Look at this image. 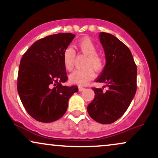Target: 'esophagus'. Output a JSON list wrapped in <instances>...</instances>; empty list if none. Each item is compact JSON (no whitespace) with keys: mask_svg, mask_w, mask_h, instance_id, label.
<instances>
[{"mask_svg":"<svg viewBox=\"0 0 158 158\" xmlns=\"http://www.w3.org/2000/svg\"><path fill=\"white\" fill-rule=\"evenodd\" d=\"M78 89H79V91H83L85 89V88H83V87H82V86H78Z\"/></svg>","mask_w":158,"mask_h":158,"instance_id":"obj_1","label":"esophagus"}]
</instances>
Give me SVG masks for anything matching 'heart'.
I'll list each match as a JSON object with an SVG mask.
<instances>
[{
    "mask_svg": "<svg viewBox=\"0 0 158 158\" xmlns=\"http://www.w3.org/2000/svg\"><path fill=\"white\" fill-rule=\"evenodd\" d=\"M77 47L87 55V58L84 62L85 67L81 69H77L70 75V80L73 83L81 85H86L90 81L94 78L95 70H100L103 67V59L97 54V48L95 44L90 39L85 38L80 40L77 44ZM75 57V50L73 47H67L63 53L64 64L67 70H71L73 68Z\"/></svg>",
    "mask_w": 158,
    "mask_h": 158,
    "instance_id": "1",
    "label": "heart"
}]
</instances>
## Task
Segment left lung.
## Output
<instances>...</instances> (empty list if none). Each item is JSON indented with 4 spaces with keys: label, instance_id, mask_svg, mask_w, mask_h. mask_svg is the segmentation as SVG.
Listing matches in <instances>:
<instances>
[{
    "label": "left lung",
    "instance_id": "obj_1",
    "mask_svg": "<svg viewBox=\"0 0 158 158\" xmlns=\"http://www.w3.org/2000/svg\"><path fill=\"white\" fill-rule=\"evenodd\" d=\"M99 38L106 63L96 82L105 83L107 90L93 88L95 98L87 110L93 119L108 124L125 113L135 97L137 69L131 51L115 36L101 32Z\"/></svg>",
    "mask_w": 158,
    "mask_h": 158
}]
</instances>
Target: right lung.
<instances>
[{
	"label": "right lung",
	"mask_w": 158,
	"mask_h": 158,
	"mask_svg": "<svg viewBox=\"0 0 158 158\" xmlns=\"http://www.w3.org/2000/svg\"><path fill=\"white\" fill-rule=\"evenodd\" d=\"M75 35L60 33L36 41L21 58L17 90L28 114L38 122L49 123L65 114L70 96L77 85L67 81L63 53Z\"/></svg>",
	"instance_id": "1"
}]
</instances>
